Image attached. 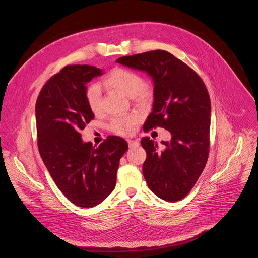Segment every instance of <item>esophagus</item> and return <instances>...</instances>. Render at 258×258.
Returning <instances> with one entry per match:
<instances>
[{
    "instance_id": "obj_1",
    "label": "esophagus",
    "mask_w": 258,
    "mask_h": 258,
    "mask_svg": "<svg viewBox=\"0 0 258 258\" xmlns=\"http://www.w3.org/2000/svg\"><path fill=\"white\" fill-rule=\"evenodd\" d=\"M128 146L130 147H135V146H138L140 143L138 141H135V140H128Z\"/></svg>"
}]
</instances>
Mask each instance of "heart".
I'll use <instances>...</instances> for the list:
<instances>
[{"instance_id":"heart-1","label":"heart","mask_w":258,"mask_h":258,"mask_svg":"<svg viewBox=\"0 0 258 258\" xmlns=\"http://www.w3.org/2000/svg\"><path fill=\"white\" fill-rule=\"evenodd\" d=\"M102 83L104 86L120 92L137 102L144 103L152 98L151 89L144 86L143 75L131 69L115 68L104 78ZM85 99L87 106L93 114H99L102 111V93L98 84L88 86ZM141 120L142 116L136 113L115 116L111 119L110 128L115 134L130 136L136 132Z\"/></svg>"}]
</instances>
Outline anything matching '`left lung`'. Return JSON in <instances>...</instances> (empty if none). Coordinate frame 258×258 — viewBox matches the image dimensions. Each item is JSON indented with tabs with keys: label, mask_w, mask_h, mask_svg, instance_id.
<instances>
[{
	"label": "left lung",
	"mask_w": 258,
	"mask_h": 258,
	"mask_svg": "<svg viewBox=\"0 0 258 258\" xmlns=\"http://www.w3.org/2000/svg\"><path fill=\"white\" fill-rule=\"evenodd\" d=\"M117 63L147 72L154 82V102L143 131L163 127L171 141L163 149L143 138L146 151L144 179L159 198H185L204 170L210 151L211 101L200 76L186 63L165 50L122 56Z\"/></svg>",
	"instance_id": "8db88e82"
}]
</instances>
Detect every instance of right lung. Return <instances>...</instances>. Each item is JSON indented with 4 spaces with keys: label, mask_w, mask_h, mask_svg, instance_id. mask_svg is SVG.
<instances>
[{
    "label": "right lung",
    "mask_w": 258,
    "mask_h": 258,
    "mask_svg": "<svg viewBox=\"0 0 258 258\" xmlns=\"http://www.w3.org/2000/svg\"><path fill=\"white\" fill-rule=\"evenodd\" d=\"M90 65H67L41 88L35 104L39 154L62 194L82 208H92L115 189L126 142L110 136L95 147L80 131L94 118L85 99L86 83L102 75Z\"/></svg>",
    "instance_id": "1"
}]
</instances>
